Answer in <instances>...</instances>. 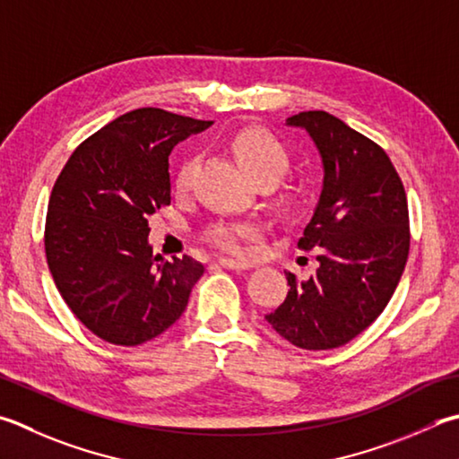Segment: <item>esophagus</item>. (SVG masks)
I'll return each mask as SVG.
<instances>
[{"mask_svg": "<svg viewBox=\"0 0 459 459\" xmlns=\"http://www.w3.org/2000/svg\"><path fill=\"white\" fill-rule=\"evenodd\" d=\"M219 264L224 266V269H232V271H245V269H251V266H253V263L237 261V258H219Z\"/></svg>", "mask_w": 459, "mask_h": 459, "instance_id": "1", "label": "esophagus"}]
</instances>
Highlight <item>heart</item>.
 <instances>
[{
    "label": "heart",
    "instance_id": "heart-1",
    "mask_svg": "<svg viewBox=\"0 0 459 459\" xmlns=\"http://www.w3.org/2000/svg\"><path fill=\"white\" fill-rule=\"evenodd\" d=\"M232 154L240 164L248 177L255 182H274L285 177L289 169V154L285 146H282L277 138L263 128L247 126L238 130L232 136ZM195 177V158H185L177 170L172 174V188L177 195H186L190 186H193ZM299 203V196L293 188H282L277 196V206L281 211L290 212L295 211ZM258 227L255 222H240V224H221L208 232L211 243L216 245L222 251L229 253H240L243 251V240L256 235Z\"/></svg>",
    "mask_w": 459,
    "mask_h": 459
}]
</instances>
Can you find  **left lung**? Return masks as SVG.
Listing matches in <instances>:
<instances>
[{
    "mask_svg": "<svg viewBox=\"0 0 459 459\" xmlns=\"http://www.w3.org/2000/svg\"><path fill=\"white\" fill-rule=\"evenodd\" d=\"M289 126L309 132L323 160V190L299 248L315 251L309 279L287 273L289 293L264 315L295 347L323 351L349 343L385 309L410 255L403 182L385 150L323 110Z\"/></svg>",
    "mask_w": 459,
    "mask_h": 459,
    "instance_id": "1",
    "label": "left lung"
}]
</instances>
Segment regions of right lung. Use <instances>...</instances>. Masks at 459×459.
<instances>
[{"label":"right lung","instance_id":"obj_1","mask_svg":"<svg viewBox=\"0 0 459 459\" xmlns=\"http://www.w3.org/2000/svg\"><path fill=\"white\" fill-rule=\"evenodd\" d=\"M208 120L138 108L74 150L46 216V258L65 305L96 337L134 347L180 319L204 266L164 261L148 219L170 204L169 154Z\"/></svg>","mask_w":459,"mask_h":459}]
</instances>
